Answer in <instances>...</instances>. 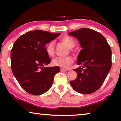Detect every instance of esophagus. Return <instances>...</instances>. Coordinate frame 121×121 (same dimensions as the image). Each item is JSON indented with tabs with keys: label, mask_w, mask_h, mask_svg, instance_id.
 I'll list each match as a JSON object with an SVG mask.
<instances>
[{
	"label": "esophagus",
	"mask_w": 121,
	"mask_h": 121,
	"mask_svg": "<svg viewBox=\"0 0 121 121\" xmlns=\"http://www.w3.org/2000/svg\"><path fill=\"white\" fill-rule=\"evenodd\" d=\"M67 71H68L67 69H64L63 68H61L60 69V72H67Z\"/></svg>",
	"instance_id": "1"
}]
</instances>
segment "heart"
Masks as SVG:
<instances>
[{
  "label": "heart",
  "mask_w": 121,
  "mask_h": 121,
  "mask_svg": "<svg viewBox=\"0 0 121 121\" xmlns=\"http://www.w3.org/2000/svg\"><path fill=\"white\" fill-rule=\"evenodd\" d=\"M62 41L68 45L69 48H73L75 46V42L72 37L69 36H64L62 39ZM46 51L49 56L52 57L54 54V42L51 41L46 47ZM73 58L71 56H67L64 57H56L53 59L52 64L54 66H57L63 68L67 69L70 67L73 63Z\"/></svg>",
  "instance_id": "b5f03b06"
}]
</instances>
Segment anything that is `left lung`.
Here are the masks:
<instances>
[{"label":"left lung","mask_w":121,"mask_h":121,"mask_svg":"<svg viewBox=\"0 0 121 121\" xmlns=\"http://www.w3.org/2000/svg\"><path fill=\"white\" fill-rule=\"evenodd\" d=\"M78 40L82 50L74 69L77 73L70 85L75 91L82 94L93 93L100 89L110 72L112 52L104 36L90 29L82 28L68 33Z\"/></svg>","instance_id":"8db88e82"}]
</instances>
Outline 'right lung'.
I'll list each match as a JSON object with an SVG mask.
<instances>
[{
    "label": "right lung",
    "mask_w": 121,
    "mask_h": 121,
    "mask_svg": "<svg viewBox=\"0 0 121 121\" xmlns=\"http://www.w3.org/2000/svg\"><path fill=\"white\" fill-rule=\"evenodd\" d=\"M60 35L36 30L25 33L15 42L10 54L11 70L28 93L39 95L51 88L60 68L44 67L51 62L44 46Z\"/></svg>",
    "instance_id": "1"
}]
</instances>
